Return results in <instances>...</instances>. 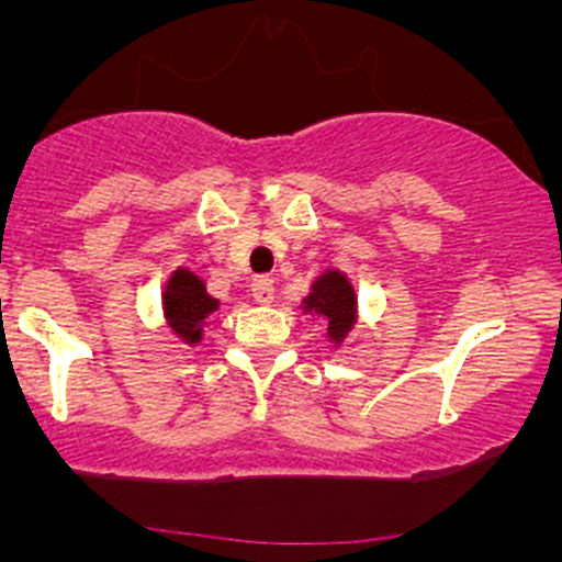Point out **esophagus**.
Listing matches in <instances>:
<instances>
[{
  "label": "esophagus",
  "mask_w": 562,
  "mask_h": 562,
  "mask_svg": "<svg viewBox=\"0 0 562 562\" xmlns=\"http://www.w3.org/2000/svg\"><path fill=\"white\" fill-rule=\"evenodd\" d=\"M252 299L258 304L274 302V280H271V277H255V280H252Z\"/></svg>",
  "instance_id": "esophagus-1"
}]
</instances>
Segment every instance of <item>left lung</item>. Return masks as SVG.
Masks as SVG:
<instances>
[{
  "mask_svg": "<svg viewBox=\"0 0 562 562\" xmlns=\"http://www.w3.org/2000/svg\"><path fill=\"white\" fill-rule=\"evenodd\" d=\"M304 313L323 315L328 323V339L342 342L356 323V293L342 271L328 269L313 282V293L304 299Z\"/></svg>",
  "mask_w": 562,
  "mask_h": 562,
  "instance_id": "obj_1",
  "label": "left lung"
}]
</instances>
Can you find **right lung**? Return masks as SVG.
I'll use <instances>...</instances> for the list:
<instances>
[{
	"label": "right lung",
	"mask_w": 562,
	"mask_h": 562,
	"mask_svg": "<svg viewBox=\"0 0 562 562\" xmlns=\"http://www.w3.org/2000/svg\"><path fill=\"white\" fill-rule=\"evenodd\" d=\"M217 307L220 302L209 296L203 280H198L187 269L173 271L166 293H162V310H166V321L173 328L176 337L184 339L187 345L201 342L203 326H206L209 315Z\"/></svg>",
	"instance_id": "add662e5"
}]
</instances>
